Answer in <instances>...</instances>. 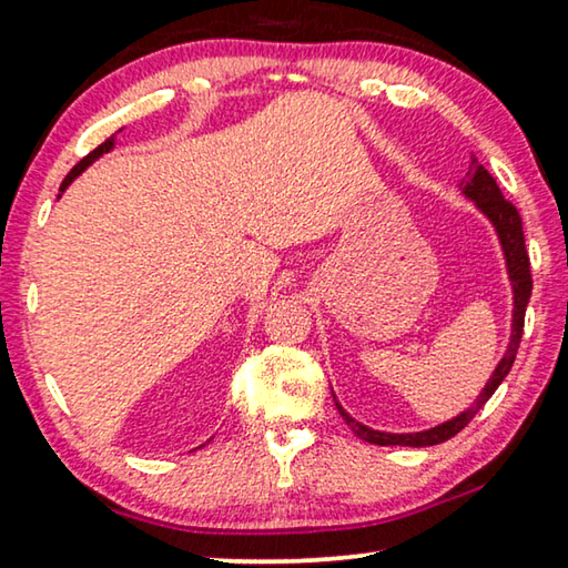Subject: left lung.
<instances>
[{
    "mask_svg": "<svg viewBox=\"0 0 568 568\" xmlns=\"http://www.w3.org/2000/svg\"><path fill=\"white\" fill-rule=\"evenodd\" d=\"M458 187H460V195L470 200V203L476 205L478 213L484 215L488 223H491V227L496 230L498 245H501L506 275H508V283H511V293H514L511 335H508L506 353H504V358L496 363V368H494L491 376H488L486 386L480 388L476 400L470 403L466 410H460L458 416L448 418L444 423H438V426H434V428L416 430V434H390V430H378V428L365 426V423L355 420L351 413L341 406L338 398H335V393H333V400H335V406H338V413L343 416V420L348 423V428L353 430L355 436H358L361 440H368V444L426 448V446H438V444H444V440L454 438L456 434H460V428H466L470 418H474L476 413L484 408V403L494 396L496 388L501 386L504 378L508 376V371H511L514 361H516L518 343H521V335H524L526 305H528V301H531V291H534L531 263H528V255H526L521 215H518V210L511 203H508V200H504L501 190H498L496 180L491 178V172L480 165L476 158H470V168H468L466 178Z\"/></svg>",
    "mask_w": 568,
    "mask_h": 568,
    "instance_id": "1",
    "label": "left lung"
}]
</instances>
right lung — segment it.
<instances>
[{"mask_svg": "<svg viewBox=\"0 0 568 568\" xmlns=\"http://www.w3.org/2000/svg\"><path fill=\"white\" fill-rule=\"evenodd\" d=\"M112 148H114V134H112V138H108V140H104V142H102V145H100L98 150H92L88 158H84V160H80V162H77V165L72 168V172H70V175H67V178H64V182H62V187H60V195H62V192H64L67 187H70V185H72V182H74V178H80V175H82V172H84V170H88V168L92 165V162H94V160H100L102 155H108V152H110Z\"/></svg>", "mask_w": 568, "mask_h": 568, "instance_id": "1", "label": "right lung"}]
</instances>
